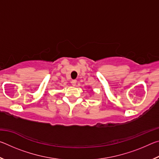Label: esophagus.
<instances>
[{
    "label": "esophagus",
    "mask_w": 159,
    "mask_h": 159,
    "mask_svg": "<svg viewBox=\"0 0 159 159\" xmlns=\"http://www.w3.org/2000/svg\"><path fill=\"white\" fill-rule=\"evenodd\" d=\"M71 84H72V85H74V86H75L76 85V83H77V80H71Z\"/></svg>",
    "instance_id": "obj_1"
}]
</instances>
